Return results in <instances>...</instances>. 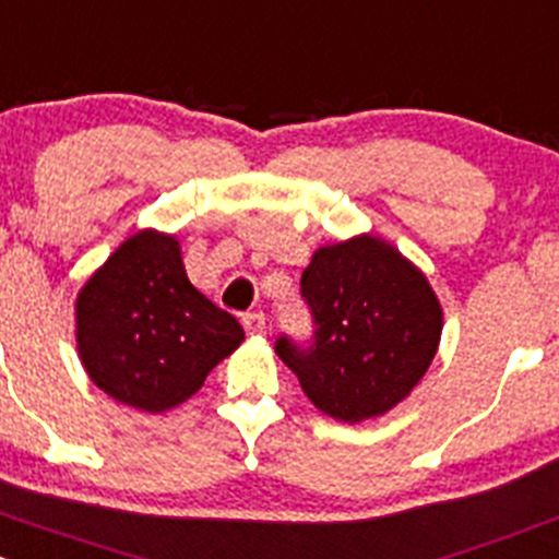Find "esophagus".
Returning a JSON list of instances; mask_svg holds the SVG:
<instances>
[{"mask_svg":"<svg viewBox=\"0 0 559 559\" xmlns=\"http://www.w3.org/2000/svg\"><path fill=\"white\" fill-rule=\"evenodd\" d=\"M242 325L248 333H264L267 328V320H264L262 311H250V314L242 317Z\"/></svg>","mask_w":559,"mask_h":559,"instance_id":"1","label":"esophagus"}]
</instances>
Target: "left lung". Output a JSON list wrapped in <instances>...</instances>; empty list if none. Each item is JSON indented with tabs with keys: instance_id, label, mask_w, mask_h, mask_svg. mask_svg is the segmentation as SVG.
Returning a JSON list of instances; mask_svg holds the SVG:
<instances>
[{
	"instance_id": "8db88e82",
	"label": "left lung",
	"mask_w": 559,
	"mask_h": 559,
	"mask_svg": "<svg viewBox=\"0 0 559 559\" xmlns=\"http://www.w3.org/2000/svg\"><path fill=\"white\" fill-rule=\"evenodd\" d=\"M300 295L314 322L311 338L284 333L275 353L322 414L356 425L408 397L444 322L427 278L400 250L374 237L320 248Z\"/></svg>"
}]
</instances>
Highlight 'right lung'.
<instances>
[{
    "label": "right lung",
    "mask_w": 559,
    "mask_h": 559,
    "mask_svg": "<svg viewBox=\"0 0 559 559\" xmlns=\"http://www.w3.org/2000/svg\"><path fill=\"white\" fill-rule=\"evenodd\" d=\"M242 338V325L190 284L179 242L165 234L129 237L76 297L91 380L148 414L190 400Z\"/></svg>",
    "instance_id": "right-lung-1"
}]
</instances>
